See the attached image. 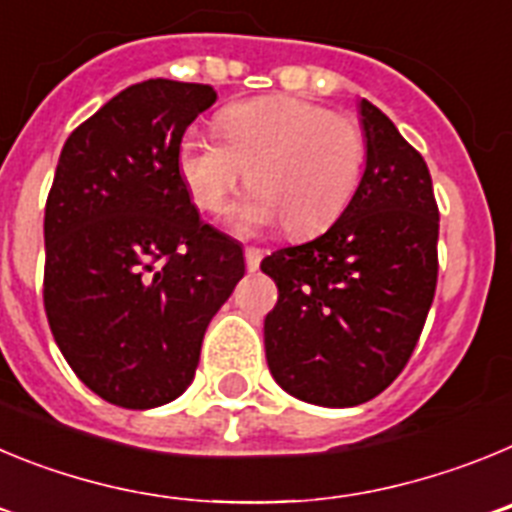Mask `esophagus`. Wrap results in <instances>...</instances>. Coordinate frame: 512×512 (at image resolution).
<instances>
[{
    "instance_id": "obj_1",
    "label": "esophagus",
    "mask_w": 512,
    "mask_h": 512,
    "mask_svg": "<svg viewBox=\"0 0 512 512\" xmlns=\"http://www.w3.org/2000/svg\"><path fill=\"white\" fill-rule=\"evenodd\" d=\"M261 259H264V251H261V248H256V246L246 248V269L248 271L259 269Z\"/></svg>"
}]
</instances>
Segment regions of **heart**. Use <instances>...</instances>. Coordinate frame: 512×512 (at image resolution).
Returning <instances> with one entry per match:
<instances>
[{"mask_svg": "<svg viewBox=\"0 0 512 512\" xmlns=\"http://www.w3.org/2000/svg\"><path fill=\"white\" fill-rule=\"evenodd\" d=\"M215 135L187 133L179 146V174L192 202L220 212L248 176L253 192L230 210L235 233H259L284 223L310 235L346 210L366 166V135L354 117L336 115L295 97L233 104Z\"/></svg>", "mask_w": 512, "mask_h": 512, "instance_id": "b5f03b06", "label": "heart"}]
</instances>
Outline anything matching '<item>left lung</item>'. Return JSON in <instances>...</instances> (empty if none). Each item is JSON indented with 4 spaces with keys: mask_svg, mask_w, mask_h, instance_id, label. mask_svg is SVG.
Here are the masks:
<instances>
[{
    "mask_svg": "<svg viewBox=\"0 0 512 512\" xmlns=\"http://www.w3.org/2000/svg\"><path fill=\"white\" fill-rule=\"evenodd\" d=\"M366 169L315 241L261 261L279 297L264 320L271 377L297 400L354 408L405 369L438 282V205L423 156L361 99Z\"/></svg>",
    "mask_w": 512,
    "mask_h": 512,
    "instance_id": "1",
    "label": "left lung"
}]
</instances>
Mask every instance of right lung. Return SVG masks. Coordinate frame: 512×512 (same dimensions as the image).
Returning a JSON list of instances; mask_svg holds the SVG:
<instances>
[{"label":"right lung","instance_id":"right-lung-1","mask_svg":"<svg viewBox=\"0 0 512 512\" xmlns=\"http://www.w3.org/2000/svg\"><path fill=\"white\" fill-rule=\"evenodd\" d=\"M210 84L148 79L69 135L45 202L43 302L76 377L117 408L176 400L205 330L246 274L241 243L207 225L179 174Z\"/></svg>","mask_w":512,"mask_h":512}]
</instances>
